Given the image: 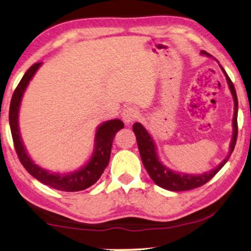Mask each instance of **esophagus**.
I'll list each match as a JSON object with an SVG mask.
<instances>
[{"label":"esophagus","instance_id":"1","mask_svg":"<svg viewBox=\"0 0 251 251\" xmlns=\"http://www.w3.org/2000/svg\"><path fill=\"white\" fill-rule=\"evenodd\" d=\"M123 120L125 122V124H131L133 123L135 120V118L138 117V111L135 107H132V106H127L123 109V113H122Z\"/></svg>","mask_w":251,"mask_h":251}]
</instances>
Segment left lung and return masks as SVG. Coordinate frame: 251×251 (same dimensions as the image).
I'll return each mask as SVG.
<instances>
[{
  "label": "left lung",
  "mask_w": 251,
  "mask_h": 251,
  "mask_svg": "<svg viewBox=\"0 0 251 251\" xmlns=\"http://www.w3.org/2000/svg\"><path fill=\"white\" fill-rule=\"evenodd\" d=\"M201 55L211 56L206 51L201 50ZM220 65V63H218ZM222 72H223L224 76L226 79V83L229 86L230 92H231L232 99H234V117H232V137L231 142L229 145V152L227 155L224 158L222 162L216 166L215 169H211L210 171L203 172L200 175H191V174H184V172H178L175 170H171L159 159L157 151V145H155L153 138L149 133L140 123L133 124V132L137 138L138 149H139L140 158L142 162L145 166L146 171L151 177V179L157 184L160 188L170 190V191H186V190H191L200 188L204 185L205 183L211 179L214 176L217 174L220 170L226 165V163L229 160L230 155L234 151L236 145V139H237V113H238V100L237 94H236V89L234 87V83L231 82L230 77L224 71V68L220 65Z\"/></svg>",
  "instance_id": "1"
}]
</instances>
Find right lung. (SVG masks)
Masks as SVG:
<instances>
[{
  "mask_svg": "<svg viewBox=\"0 0 251 251\" xmlns=\"http://www.w3.org/2000/svg\"><path fill=\"white\" fill-rule=\"evenodd\" d=\"M41 65L42 62L35 63L25 72L24 77L14 92L13 98H11L9 125L16 153L25 169L41 183L53 189L60 190V191H81V190L87 189L94 183H97L98 179L101 177L105 169L107 168L109 157H111L112 143H113L117 132L124 128V123L120 119H112L103 122L98 126L96 135H94L93 152H92L87 163L83 164L79 169L68 172H51L37 165L28 154L24 140H22L19 125V114L25 89L29 85L30 80L35 75L37 70L41 67Z\"/></svg>",
  "mask_w": 251,
  "mask_h": 251,
  "instance_id": "add662e5",
  "label": "right lung"
}]
</instances>
